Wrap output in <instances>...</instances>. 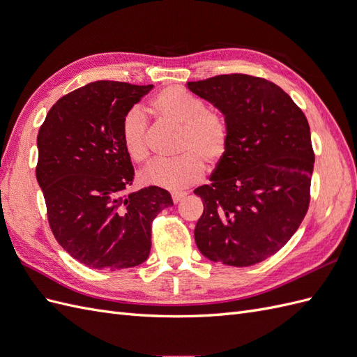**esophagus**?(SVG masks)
<instances>
[{"label":"esophagus","instance_id":"obj_1","mask_svg":"<svg viewBox=\"0 0 357 357\" xmlns=\"http://www.w3.org/2000/svg\"><path fill=\"white\" fill-rule=\"evenodd\" d=\"M171 197H172V201H174V204H178L186 198V192H172Z\"/></svg>","mask_w":357,"mask_h":357}]
</instances>
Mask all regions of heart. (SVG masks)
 I'll use <instances>...</instances> for the list:
<instances>
[{
    "label": "heart",
    "instance_id": "heart-1",
    "mask_svg": "<svg viewBox=\"0 0 357 357\" xmlns=\"http://www.w3.org/2000/svg\"><path fill=\"white\" fill-rule=\"evenodd\" d=\"M153 110L165 121L181 126L176 159H156L139 172L144 185L168 190L189 188L202 177L204 159L218 162L226 152L229 129L225 117L207 109L205 102L178 86L160 91L152 102ZM122 139L126 152L134 160L149 158V117L139 105L129 109L122 119Z\"/></svg>",
    "mask_w": 357,
    "mask_h": 357
}]
</instances>
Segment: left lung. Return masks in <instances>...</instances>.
<instances>
[{"label": "left lung", "instance_id": "obj_1", "mask_svg": "<svg viewBox=\"0 0 357 357\" xmlns=\"http://www.w3.org/2000/svg\"><path fill=\"white\" fill-rule=\"evenodd\" d=\"M188 88L229 129L211 183L195 189L204 204L195 243L213 262H262L291 238L308 210L314 152L307 117L280 86L253 75H215Z\"/></svg>", "mask_w": 357, "mask_h": 357}]
</instances>
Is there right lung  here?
<instances>
[{"instance_id": "right-lung-1", "label": "right lung", "mask_w": 357, "mask_h": 357, "mask_svg": "<svg viewBox=\"0 0 357 357\" xmlns=\"http://www.w3.org/2000/svg\"><path fill=\"white\" fill-rule=\"evenodd\" d=\"M153 84L100 80L53 104L41 125L37 181L56 241L80 264L101 271L143 264L152 222L172 205L169 192L132 193L134 167L122 139V119Z\"/></svg>"}]
</instances>
